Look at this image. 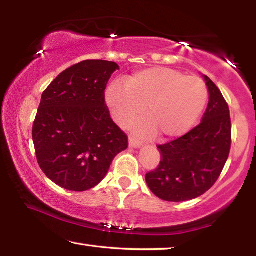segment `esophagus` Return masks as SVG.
<instances>
[{"label":"esophagus","mask_w":256,"mask_h":256,"mask_svg":"<svg viewBox=\"0 0 256 256\" xmlns=\"http://www.w3.org/2000/svg\"><path fill=\"white\" fill-rule=\"evenodd\" d=\"M128 146H130V148H134V149L141 148V144H140V142L136 141V140H134V138H130Z\"/></svg>","instance_id":"obj_1"}]
</instances>
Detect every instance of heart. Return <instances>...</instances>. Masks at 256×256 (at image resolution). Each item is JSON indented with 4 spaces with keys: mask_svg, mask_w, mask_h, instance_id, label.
Here are the masks:
<instances>
[{
    "mask_svg": "<svg viewBox=\"0 0 256 256\" xmlns=\"http://www.w3.org/2000/svg\"><path fill=\"white\" fill-rule=\"evenodd\" d=\"M208 90L200 78L186 76L170 68L156 66L138 71L125 79V86L112 82L105 92V102L118 124L134 123L142 138L159 136L172 140L188 133L204 110Z\"/></svg>",
    "mask_w": 256,
    "mask_h": 256,
    "instance_id": "heart-1",
    "label": "heart"
}]
</instances>
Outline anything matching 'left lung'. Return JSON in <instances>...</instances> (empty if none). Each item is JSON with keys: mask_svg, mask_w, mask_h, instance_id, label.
I'll return each mask as SVG.
<instances>
[{"mask_svg": "<svg viewBox=\"0 0 256 256\" xmlns=\"http://www.w3.org/2000/svg\"><path fill=\"white\" fill-rule=\"evenodd\" d=\"M209 102L202 122L182 138L158 146L162 160L146 175L156 196L170 202L196 198L210 190L226 164L232 144V123L224 96L210 78L203 76Z\"/></svg>", "mask_w": 256, "mask_h": 256, "instance_id": "left-lung-1", "label": "left lung"}]
</instances>
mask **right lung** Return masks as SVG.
Listing matches in <instances>:
<instances>
[{
  "label": "right lung",
  "mask_w": 256,
  "mask_h": 256,
  "mask_svg": "<svg viewBox=\"0 0 256 256\" xmlns=\"http://www.w3.org/2000/svg\"><path fill=\"white\" fill-rule=\"evenodd\" d=\"M114 62L86 60L66 68L42 94L32 126L37 162L60 188L84 192L107 175L128 136L110 118L105 89Z\"/></svg>",
  "instance_id": "add662e5"
}]
</instances>
